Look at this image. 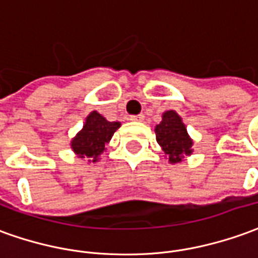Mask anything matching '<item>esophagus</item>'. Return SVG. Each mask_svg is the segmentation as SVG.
Wrapping results in <instances>:
<instances>
[{
	"label": "esophagus",
	"mask_w": 258,
	"mask_h": 258,
	"mask_svg": "<svg viewBox=\"0 0 258 258\" xmlns=\"http://www.w3.org/2000/svg\"><path fill=\"white\" fill-rule=\"evenodd\" d=\"M131 120H138V122H140V120L144 119V115L143 114H139V115H131V118H129Z\"/></svg>",
	"instance_id": "esophagus-1"
}]
</instances>
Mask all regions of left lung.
<instances>
[{"label":"left lung","mask_w":258,"mask_h":258,"mask_svg":"<svg viewBox=\"0 0 258 258\" xmlns=\"http://www.w3.org/2000/svg\"><path fill=\"white\" fill-rule=\"evenodd\" d=\"M157 142L171 164H176L193 153V140L189 138L182 118L175 111L162 114V120L155 126Z\"/></svg>","instance_id":"1"}]
</instances>
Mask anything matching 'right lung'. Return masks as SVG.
<instances>
[{
    "label": "right lung",
    "mask_w": 258,
    "mask_h": 258,
    "mask_svg": "<svg viewBox=\"0 0 258 258\" xmlns=\"http://www.w3.org/2000/svg\"><path fill=\"white\" fill-rule=\"evenodd\" d=\"M119 126V122H109L103 115L93 111L86 118L83 129L72 139L71 147L79 158L97 162Z\"/></svg>",
    "instance_id": "right-lung-1"
}]
</instances>
